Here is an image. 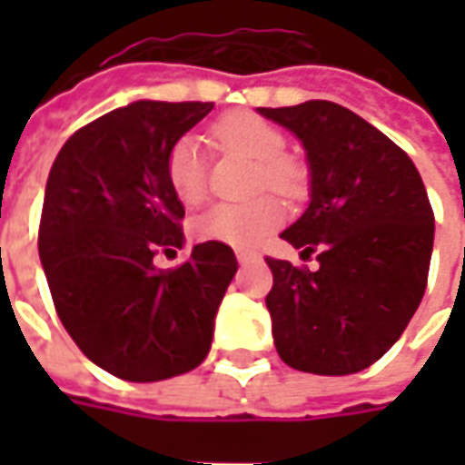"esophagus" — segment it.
<instances>
[{
    "mask_svg": "<svg viewBox=\"0 0 465 465\" xmlns=\"http://www.w3.org/2000/svg\"><path fill=\"white\" fill-rule=\"evenodd\" d=\"M236 259H239V263H249V262H253V253L236 252Z\"/></svg>",
    "mask_w": 465,
    "mask_h": 465,
    "instance_id": "1",
    "label": "esophagus"
}]
</instances>
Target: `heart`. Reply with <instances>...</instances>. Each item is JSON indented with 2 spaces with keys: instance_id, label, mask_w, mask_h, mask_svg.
Listing matches in <instances>:
<instances>
[{
  "instance_id": "b5f03b06",
  "label": "heart",
  "mask_w": 465,
  "mask_h": 465,
  "mask_svg": "<svg viewBox=\"0 0 465 465\" xmlns=\"http://www.w3.org/2000/svg\"><path fill=\"white\" fill-rule=\"evenodd\" d=\"M213 139L226 152H236L256 162L253 189H269L282 196H292L302 183L299 163L283 156L286 139L266 119L249 112L222 116L213 124ZM166 176L173 193L186 206L199 203L206 196V156L196 136L176 139L166 156ZM283 222L279 203L263 196L249 203H216L209 212L196 216L193 233L203 242H219L236 249H252Z\"/></svg>"
}]
</instances>
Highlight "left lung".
<instances>
[{
	"instance_id": "left-lung-1",
	"label": "left lung",
	"mask_w": 465,
	"mask_h": 465,
	"mask_svg": "<svg viewBox=\"0 0 465 465\" xmlns=\"http://www.w3.org/2000/svg\"><path fill=\"white\" fill-rule=\"evenodd\" d=\"M256 112L306 152L312 202L282 239L319 262L306 272L266 259L276 351L292 369L319 376L369 369L399 341L426 292L433 212L419 169L386 134L333 102Z\"/></svg>"
}]
</instances>
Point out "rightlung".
Here are the masks:
<instances>
[{
    "mask_svg": "<svg viewBox=\"0 0 465 465\" xmlns=\"http://www.w3.org/2000/svg\"><path fill=\"white\" fill-rule=\"evenodd\" d=\"M212 102H132L79 129L46 179L39 259L56 313L86 359L134 383L196 369L239 269L232 246L196 243L162 272L159 249H182L183 203L166 176L176 139Z\"/></svg>",
    "mask_w": 465,
    "mask_h": 465,
    "instance_id": "add662e5",
    "label": "right lung"
}]
</instances>
